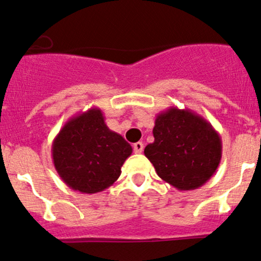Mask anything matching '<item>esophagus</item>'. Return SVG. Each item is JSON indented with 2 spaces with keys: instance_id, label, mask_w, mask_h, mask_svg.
<instances>
[{
  "instance_id": "esophagus-1",
  "label": "esophagus",
  "mask_w": 261,
  "mask_h": 261,
  "mask_svg": "<svg viewBox=\"0 0 261 261\" xmlns=\"http://www.w3.org/2000/svg\"><path fill=\"white\" fill-rule=\"evenodd\" d=\"M133 149H134V152H136V154H142V152H143V149H144L143 143H142V142H138V143H136V144H134Z\"/></svg>"
}]
</instances>
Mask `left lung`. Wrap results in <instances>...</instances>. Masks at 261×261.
Returning a JSON list of instances; mask_svg holds the SVG:
<instances>
[{
	"label": "left lung",
	"mask_w": 261,
	"mask_h": 261,
	"mask_svg": "<svg viewBox=\"0 0 261 261\" xmlns=\"http://www.w3.org/2000/svg\"><path fill=\"white\" fill-rule=\"evenodd\" d=\"M154 143L144 154L156 173L178 191H194L216 172L222 156L220 134L192 110L168 107L156 116Z\"/></svg>",
	"instance_id": "left-lung-1"
}]
</instances>
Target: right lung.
<instances>
[{"label":"right lung","mask_w":261,"mask_h":261,"mask_svg":"<svg viewBox=\"0 0 261 261\" xmlns=\"http://www.w3.org/2000/svg\"><path fill=\"white\" fill-rule=\"evenodd\" d=\"M58 176L73 191L94 194L111 187L132 155L130 144L110 129L99 107L69 118L52 142Z\"/></svg>","instance_id":"add662e5"}]
</instances>
